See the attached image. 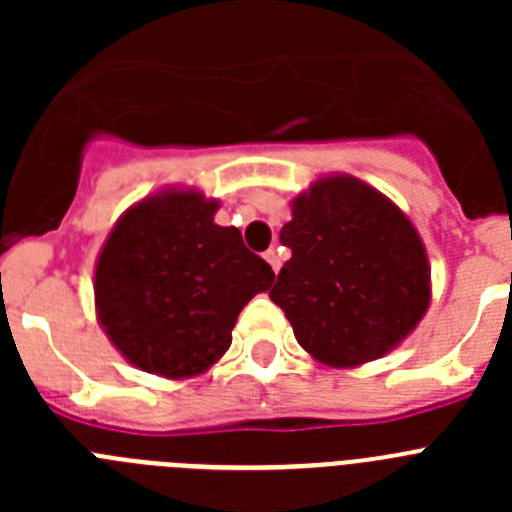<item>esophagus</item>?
I'll list each match as a JSON object with an SVG mask.
<instances>
[{
    "label": "esophagus",
    "instance_id": "1",
    "mask_svg": "<svg viewBox=\"0 0 512 512\" xmlns=\"http://www.w3.org/2000/svg\"><path fill=\"white\" fill-rule=\"evenodd\" d=\"M264 259L269 261L271 269H274V271H279V266H282V256H279L277 248H269V251L264 253Z\"/></svg>",
    "mask_w": 512,
    "mask_h": 512
}]
</instances>
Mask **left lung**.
<instances>
[{
    "label": "left lung",
    "instance_id": "obj_1",
    "mask_svg": "<svg viewBox=\"0 0 512 512\" xmlns=\"http://www.w3.org/2000/svg\"><path fill=\"white\" fill-rule=\"evenodd\" d=\"M279 241L292 251L269 297L307 354L356 366L390 351L423 318L428 259L413 223L351 176L312 184Z\"/></svg>",
    "mask_w": 512,
    "mask_h": 512
}]
</instances>
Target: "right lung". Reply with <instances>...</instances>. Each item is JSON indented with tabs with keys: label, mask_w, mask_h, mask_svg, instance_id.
Instances as JSON below:
<instances>
[{
	"label": "right lung",
	"mask_w": 512,
	"mask_h": 512,
	"mask_svg": "<svg viewBox=\"0 0 512 512\" xmlns=\"http://www.w3.org/2000/svg\"><path fill=\"white\" fill-rule=\"evenodd\" d=\"M215 210L200 192L156 194L122 215L99 253V323L143 372H205L248 300L274 282L241 230L215 225Z\"/></svg>",
	"instance_id": "obj_1"
}]
</instances>
